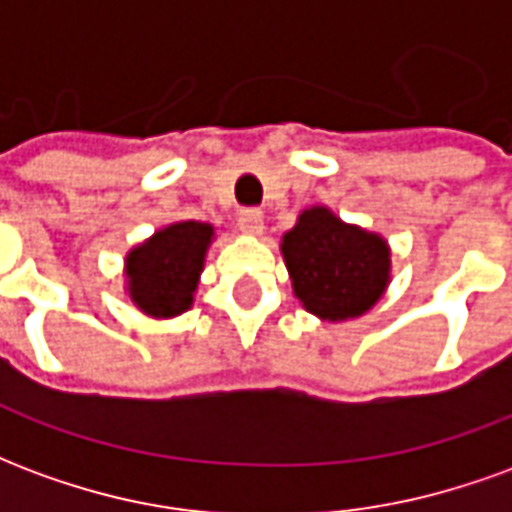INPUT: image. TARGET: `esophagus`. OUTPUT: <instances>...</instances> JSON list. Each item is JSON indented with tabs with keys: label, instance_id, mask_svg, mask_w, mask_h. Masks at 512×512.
<instances>
[{
	"label": "esophagus",
	"instance_id": "34e87169",
	"mask_svg": "<svg viewBox=\"0 0 512 512\" xmlns=\"http://www.w3.org/2000/svg\"><path fill=\"white\" fill-rule=\"evenodd\" d=\"M238 227H241V233L246 235H260L263 233V213L257 211V208H246V211L238 213Z\"/></svg>",
	"mask_w": 512,
	"mask_h": 512
}]
</instances>
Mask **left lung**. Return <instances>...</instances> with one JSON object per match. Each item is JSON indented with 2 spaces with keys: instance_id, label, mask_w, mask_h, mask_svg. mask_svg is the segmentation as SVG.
<instances>
[{
  "instance_id": "1",
  "label": "left lung",
  "mask_w": 512,
  "mask_h": 512,
  "mask_svg": "<svg viewBox=\"0 0 512 512\" xmlns=\"http://www.w3.org/2000/svg\"><path fill=\"white\" fill-rule=\"evenodd\" d=\"M293 296L318 321L343 323L376 307L392 282L384 235L343 222L332 208L310 205L279 244Z\"/></svg>"
}]
</instances>
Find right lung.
I'll return each instance as SVG.
<instances>
[{"mask_svg":"<svg viewBox=\"0 0 512 512\" xmlns=\"http://www.w3.org/2000/svg\"><path fill=\"white\" fill-rule=\"evenodd\" d=\"M213 238L208 222H172L131 246L123 260L128 301L153 321L191 310Z\"/></svg>","mask_w":512,"mask_h":512,"instance_id":"1","label":"right lung"}]
</instances>
